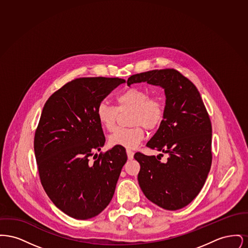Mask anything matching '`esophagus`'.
I'll use <instances>...</instances> for the list:
<instances>
[{
    "label": "esophagus",
    "mask_w": 248,
    "mask_h": 248,
    "mask_svg": "<svg viewBox=\"0 0 248 248\" xmlns=\"http://www.w3.org/2000/svg\"><path fill=\"white\" fill-rule=\"evenodd\" d=\"M126 154H127V157L129 160H132L134 158V152L131 151V150H127L126 151Z\"/></svg>",
    "instance_id": "esophagus-1"
}]
</instances>
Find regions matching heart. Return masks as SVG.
<instances>
[{
	"label": "heart",
	"instance_id": "heart-1",
	"mask_svg": "<svg viewBox=\"0 0 248 248\" xmlns=\"http://www.w3.org/2000/svg\"><path fill=\"white\" fill-rule=\"evenodd\" d=\"M117 107L101 102L96 109V116L102 127L112 131L115 127L118 111L131 109L130 128H118L108 138L110 146L136 148L144 139V130L157 129L165 118V105L157 96L141 88L131 87L116 97Z\"/></svg>",
	"mask_w": 248,
	"mask_h": 248
}]
</instances>
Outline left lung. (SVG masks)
<instances>
[{"mask_svg":"<svg viewBox=\"0 0 248 248\" xmlns=\"http://www.w3.org/2000/svg\"><path fill=\"white\" fill-rule=\"evenodd\" d=\"M147 83L165 90V118L147 147L168 154L162 163L138 153L139 184L145 196L166 210L188 205L202 188L212 163V126L196 86L173 69L132 75L127 85ZM163 155V154H162Z\"/></svg>","mask_w":248,"mask_h":248,"instance_id":"left-lung-1","label":"left lung"}]
</instances>
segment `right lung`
<instances>
[{
    "mask_svg": "<svg viewBox=\"0 0 248 248\" xmlns=\"http://www.w3.org/2000/svg\"><path fill=\"white\" fill-rule=\"evenodd\" d=\"M124 82L75 79L52 94L43 108L34 137L40 179L50 200L73 218L88 219L106 208L126 163L124 150L116 146L89 162L105 144L97 107Z\"/></svg>",
    "mask_w": 248,
    "mask_h": 248,
    "instance_id": "add662e5",
    "label": "right lung"
}]
</instances>
